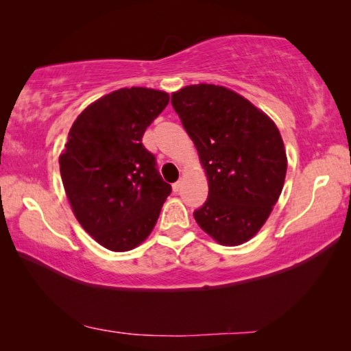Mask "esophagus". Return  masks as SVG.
I'll return each mask as SVG.
<instances>
[{"instance_id": "obj_1", "label": "esophagus", "mask_w": 351, "mask_h": 351, "mask_svg": "<svg viewBox=\"0 0 351 351\" xmlns=\"http://www.w3.org/2000/svg\"><path fill=\"white\" fill-rule=\"evenodd\" d=\"M181 186H182V182L181 181H178V182H175L173 186H171V189H173V192H180L181 190Z\"/></svg>"}]
</instances>
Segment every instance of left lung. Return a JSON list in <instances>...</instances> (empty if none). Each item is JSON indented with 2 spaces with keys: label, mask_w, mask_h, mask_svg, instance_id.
<instances>
[{
  "label": "left lung",
  "mask_w": 351,
  "mask_h": 351,
  "mask_svg": "<svg viewBox=\"0 0 351 351\" xmlns=\"http://www.w3.org/2000/svg\"><path fill=\"white\" fill-rule=\"evenodd\" d=\"M171 105L209 184L195 219L219 245H243L257 235L282 193L288 159L280 132L246 97L212 83L171 93Z\"/></svg>",
  "instance_id": "1"
}]
</instances>
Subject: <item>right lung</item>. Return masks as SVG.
<instances>
[{"instance_id": "1", "label": "right lung", "mask_w": 351, "mask_h": 351, "mask_svg": "<svg viewBox=\"0 0 351 351\" xmlns=\"http://www.w3.org/2000/svg\"><path fill=\"white\" fill-rule=\"evenodd\" d=\"M169 100L153 88H121L88 105L68 133L58 158L64 192L77 221L110 251L145 241L171 192L142 145Z\"/></svg>"}]
</instances>
